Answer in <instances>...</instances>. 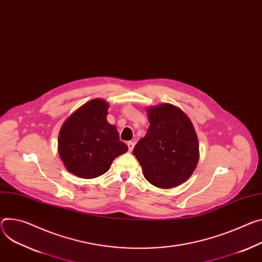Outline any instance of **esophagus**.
Here are the masks:
<instances>
[{"mask_svg":"<svg viewBox=\"0 0 262 262\" xmlns=\"http://www.w3.org/2000/svg\"><path fill=\"white\" fill-rule=\"evenodd\" d=\"M127 146H128V150L132 152L133 151V149H134V146H135V143L134 142H132V141H129V142H127Z\"/></svg>","mask_w":262,"mask_h":262,"instance_id":"34e87169","label":"esophagus"}]
</instances>
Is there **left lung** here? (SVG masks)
I'll return each mask as SVG.
<instances>
[{
  "mask_svg": "<svg viewBox=\"0 0 262 262\" xmlns=\"http://www.w3.org/2000/svg\"><path fill=\"white\" fill-rule=\"evenodd\" d=\"M149 127L133 154L145 179L156 187L168 189L184 183L199 161V140L186 114L171 104L148 108Z\"/></svg>",
  "mask_w": 262,
  "mask_h": 262,
  "instance_id": "obj_1",
  "label": "left lung"
}]
</instances>
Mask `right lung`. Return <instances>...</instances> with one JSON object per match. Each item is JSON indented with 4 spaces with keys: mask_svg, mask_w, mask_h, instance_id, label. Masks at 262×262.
Returning <instances> with one entry per match:
<instances>
[{
    "mask_svg": "<svg viewBox=\"0 0 262 262\" xmlns=\"http://www.w3.org/2000/svg\"><path fill=\"white\" fill-rule=\"evenodd\" d=\"M108 104L94 99L71 115L58 136V152L66 168L82 179L105 173L112 162L127 151L119 133L106 121Z\"/></svg>",
    "mask_w": 262,
    "mask_h": 262,
    "instance_id": "obj_1",
    "label": "right lung"
}]
</instances>
